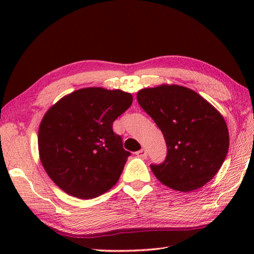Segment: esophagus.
<instances>
[{
  "instance_id": "esophagus-1",
  "label": "esophagus",
  "mask_w": 254,
  "mask_h": 254,
  "mask_svg": "<svg viewBox=\"0 0 254 254\" xmlns=\"http://www.w3.org/2000/svg\"><path fill=\"white\" fill-rule=\"evenodd\" d=\"M135 154H136L137 157H142V158H145V157H146V156H147L146 149H144V148H141L139 150H137V152H136Z\"/></svg>"
}]
</instances>
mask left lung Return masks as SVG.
<instances>
[{"instance_id":"obj_1","label":"left lung","mask_w":254,"mask_h":254,"mask_svg":"<svg viewBox=\"0 0 254 254\" xmlns=\"http://www.w3.org/2000/svg\"><path fill=\"white\" fill-rule=\"evenodd\" d=\"M137 101L163 132L167 157L150 165L155 177L172 190H197L213 179L229 148L224 117L195 91L163 84L144 88Z\"/></svg>"}]
</instances>
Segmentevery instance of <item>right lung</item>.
<instances>
[{"instance_id": "add662e5", "label": "right lung", "mask_w": 254, "mask_h": 254, "mask_svg": "<svg viewBox=\"0 0 254 254\" xmlns=\"http://www.w3.org/2000/svg\"><path fill=\"white\" fill-rule=\"evenodd\" d=\"M132 101L120 89L87 87L64 96L46 112L38 131L39 157L61 190L89 199L118 182L131 154L112 124Z\"/></svg>"}]
</instances>
